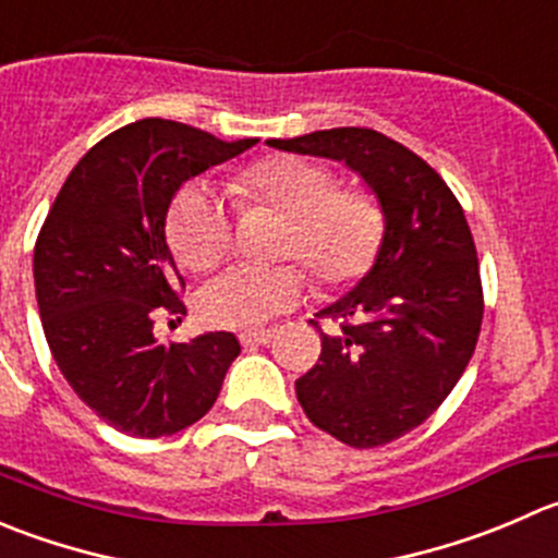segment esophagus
<instances>
[{
    "mask_svg": "<svg viewBox=\"0 0 558 558\" xmlns=\"http://www.w3.org/2000/svg\"><path fill=\"white\" fill-rule=\"evenodd\" d=\"M272 340V329H258V332H242L240 343L242 345H267Z\"/></svg>",
    "mask_w": 558,
    "mask_h": 558,
    "instance_id": "esophagus-1",
    "label": "esophagus"
}]
</instances>
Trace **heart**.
<instances>
[{
  "instance_id": "heart-1",
  "label": "heart",
  "mask_w": 558,
  "mask_h": 558,
  "mask_svg": "<svg viewBox=\"0 0 558 558\" xmlns=\"http://www.w3.org/2000/svg\"><path fill=\"white\" fill-rule=\"evenodd\" d=\"M236 191L247 204L286 215L280 256L302 258L322 283H354L378 258L387 234L381 202L362 187L338 191V174L318 160L264 158L242 171ZM166 229L185 267H209L231 245L229 198L207 182H187L171 202ZM305 286V272L296 264H234L204 280L196 307L215 327L256 329L296 305Z\"/></svg>"
}]
</instances>
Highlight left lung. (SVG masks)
<instances>
[{
	"instance_id": "obj_1",
	"label": "left lung",
	"mask_w": 558,
	"mask_h": 558,
	"mask_svg": "<svg viewBox=\"0 0 558 558\" xmlns=\"http://www.w3.org/2000/svg\"><path fill=\"white\" fill-rule=\"evenodd\" d=\"M267 144L338 160L381 202L378 258L322 311L338 332H322V356L294 389L307 420L343 445L371 450L400 439L439 409L477 345L483 286L466 215L423 158L376 130L332 128Z\"/></svg>"
}]
</instances>
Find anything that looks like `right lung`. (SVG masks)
Wrapping results in <instances>:
<instances>
[{
	"label": "right lung",
	"mask_w": 558,
	"mask_h": 558,
	"mask_svg": "<svg viewBox=\"0 0 558 558\" xmlns=\"http://www.w3.org/2000/svg\"><path fill=\"white\" fill-rule=\"evenodd\" d=\"M253 144L171 119L124 124L78 160L43 223L32 272L48 349L73 392L122 434L158 439L198 423L240 354L231 332L160 343L153 316L185 313L166 242L171 198Z\"/></svg>",
	"instance_id": "1"
}]
</instances>
